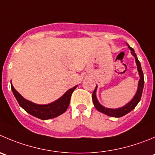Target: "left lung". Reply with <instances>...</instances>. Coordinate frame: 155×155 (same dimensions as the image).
Returning a JSON list of instances; mask_svg holds the SVG:
<instances>
[{"label": "left lung", "instance_id": "obj_1", "mask_svg": "<svg viewBox=\"0 0 155 155\" xmlns=\"http://www.w3.org/2000/svg\"><path fill=\"white\" fill-rule=\"evenodd\" d=\"M127 44V43H126ZM128 48L131 50V54L135 57V62H136L137 65V70L138 71V74H139L140 79L138 81V89H137L136 93H135V96L133 97V98L129 101L128 104H126V105L123 106L122 107H119V108L116 109H111V108H107V107H104L103 105H101L100 103H99L98 100L97 98V94H96V92H97V86L96 87L95 90H94V93L92 94V100L93 103H94V105L95 107V108L98 110L99 112L101 113H104V114L107 115L109 116H112V117H122V116H125L127 113H129V112L132 111L134 108L137 106V104L139 103L140 100H141V95H142V91H143V87H144V74H143L142 70H141V64H140V61H138V57H137L136 54H135V51L132 48H131L129 45V44H127Z\"/></svg>", "mask_w": 155, "mask_h": 155}]
</instances>
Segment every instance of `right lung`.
Wrapping results in <instances>:
<instances>
[{
	"mask_svg": "<svg viewBox=\"0 0 155 155\" xmlns=\"http://www.w3.org/2000/svg\"><path fill=\"white\" fill-rule=\"evenodd\" d=\"M10 84H11V90L13 94L20 107L30 115L42 120L55 118L64 113L67 110L70 104L72 93L78 87V85H76L74 87L69 89L60 98L51 104H37L25 99L21 94H19L14 89L11 82Z\"/></svg>",
	"mask_w": 155,
	"mask_h": 155,
	"instance_id": "add662e5",
	"label": "right lung"
}]
</instances>
